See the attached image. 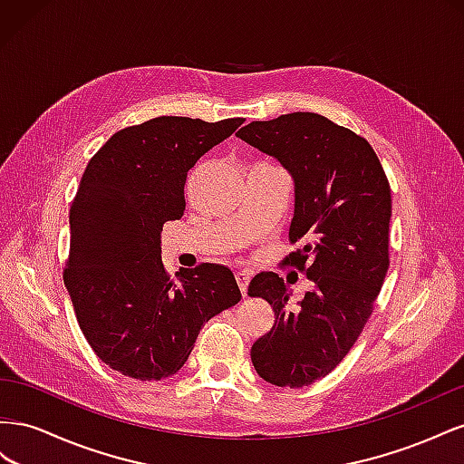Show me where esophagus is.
<instances>
[{"label": "esophagus", "mask_w": 464, "mask_h": 464, "mask_svg": "<svg viewBox=\"0 0 464 464\" xmlns=\"http://www.w3.org/2000/svg\"><path fill=\"white\" fill-rule=\"evenodd\" d=\"M250 277H253V274H250L248 270L237 272V284H239V287H241V294H243V295H246V289H248V284H250Z\"/></svg>", "instance_id": "obj_1"}]
</instances>
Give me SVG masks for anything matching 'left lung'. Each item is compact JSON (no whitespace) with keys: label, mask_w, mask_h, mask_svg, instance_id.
<instances>
[{"label":"left lung","mask_w":464,"mask_h":464,"mask_svg":"<svg viewBox=\"0 0 464 464\" xmlns=\"http://www.w3.org/2000/svg\"><path fill=\"white\" fill-rule=\"evenodd\" d=\"M237 136L294 177L289 241L301 246L284 264L314 284L289 309L291 291L280 276L260 272L250 280L248 295L266 299L276 316L250 360L276 387H307L346 357L373 313L389 270L391 187L369 141L321 114L250 122Z\"/></svg>","instance_id":"obj_1"}]
</instances>
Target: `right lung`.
Returning a JSON list of instances; mask_svg holds the SVG:
<instances>
[{"label":"right lung","instance_id":"right-lung-1","mask_svg":"<svg viewBox=\"0 0 464 464\" xmlns=\"http://www.w3.org/2000/svg\"><path fill=\"white\" fill-rule=\"evenodd\" d=\"M243 122L151 118L116 131L89 161L70 209L63 284L89 346L114 372L140 381L175 375L200 328L241 301L221 264L204 262L173 280L161 231L184 214L188 170Z\"/></svg>","mask_w":464,"mask_h":464}]
</instances>
